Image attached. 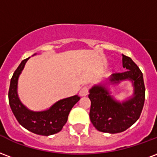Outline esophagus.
<instances>
[{"label":"esophagus","mask_w":157,"mask_h":157,"mask_svg":"<svg viewBox=\"0 0 157 157\" xmlns=\"http://www.w3.org/2000/svg\"><path fill=\"white\" fill-rule=\"evenodd\" d=\"M88 92H89V89L87 86H84L82 87L80 90V95L81 96H86L88 94Z\"/></svg>","instance_id":"34e87169"}]
</instances>
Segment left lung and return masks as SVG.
<instances>
[{"instance_id": "obj_1", "label": "left lung", "mask_w": 157, "mask_h": 157, "mask_svg": "<svg viewBox=\"0 0 157 157\" xmlns=\"http://www.w3.org/2000/svg\"><path fill=\"white\" fill-rule=\"evenodd\" d=\"M123 67L126 71L112 74L106 81L94 85L89 90L91 101L90 118L98 131L118 133L125 131L139 118L145 101V86L139 67L129 57L122 54ZM131 81L134 93L119 101L111 95L110 84L117 85L122 81Z\"/></svg>"}]
</instances>
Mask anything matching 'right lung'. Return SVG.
I'll list each match as a JSON object with an SVG mask.
<instances>
[{
    "label": "right lung",
    "mask_w": 157,
    "mask_h": 157,
    "mask_svg": "<svg viewBox=\"0 0 157 157\" xmlns=\"http://www.w3.org/2000/svg\"><path fill=\"white\" fill-rule=\"evenodd\" d=\"M36 53L33 55L34 56ZM29 57L23 60L13 74L9 89V104L12 112L21 126L33 133L50 136L62 130L67 121L68 114L80 97L74 95L54 103L45 110H31L24 105L18 94V81Z\"/></svg>",
    "instance_id": "1"
}]
</instances>
